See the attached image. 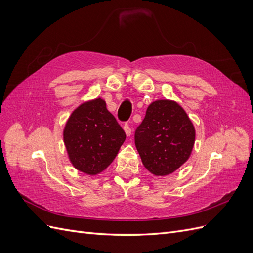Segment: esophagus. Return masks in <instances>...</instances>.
<instances>
[{
	"mask_svg": "<svg viewBox=\"0 0 253 253\" xmlns=\"http://www.w3.org/2000/svg\"><path fill=\"white\" fill-rule=\"evenodd\" d=\"M124 129H125L126 135L127 137L131 136V134H132V129H131V126H129V125H128V124H126V125H125Z\"/></svg>",
	"mask_w": 253,
	"mask_h": 253,
	"instance_id": "34e87169",
	"label": "esophagus"
}]
</instances>
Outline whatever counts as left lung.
<instances>
[{"instance_id": "left-lung-1", "label": "left lung", "mask_w": 253, "mask_h": 253, "mask_svg": "<svg viewBox=\"0 0 253 253\" xmlns=\"http://www.w3.org/2000/svg\"><path fill=\"white\" fill-rule=\"evenodd\" d=\"M195 127L186 111L174 100L153 101L135 132V145L150 173L167 176L190 158Z\"/></svg>"}]
</instances>
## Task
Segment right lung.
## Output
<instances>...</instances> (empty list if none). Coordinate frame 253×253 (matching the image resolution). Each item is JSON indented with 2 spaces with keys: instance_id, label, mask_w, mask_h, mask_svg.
<instances>
[{
  "instance_id": "1",
  "label": "right lung",
  "mask_w": 253,
  "mask_h": 253,
  "mask_svg": "<svg viewBox=\"0 0 253 253\" xmlns=\"http://www.w3.org/2000/svg\"><path fill=\"white\" fill-rule=\"evenodd\" d=\"M125 140L126 133L100 97L76 108L63 128L68 159L75 169L89 176L113 163Z\"/></svg>"
}]
</instances>
